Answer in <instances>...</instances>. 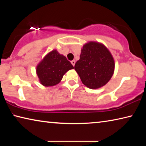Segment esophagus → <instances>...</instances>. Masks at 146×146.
Masks as SVG:
<instances>
[{
    "label": "esophagus",
    "instance_id": "obj_1",
    "mask_svg": "<svg viewBox=\"0 0 146 146\" xmlns=\"http://www.w3.org/2000/svg\"><path fill=\"white\" fill-rule=\"evenodd\" d=\"M71 63L72 64V65L73 66H75V60H72L71 62Z\"/></svg>",
    "mask_w": 146,
    "mask_h": 146
}]
</instances>
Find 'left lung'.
Listing matches in <instances>:
<instances>
[{
    "mask_svg": "<svg viewBox=\"0 0 146 146\" xmlns=\"http://www.w3.org/2000/svg\"><path fill=\"white\" fill-rule=\"evenodd\" d=\"M75 70L84 84L94 90L110 81L114 73L115 61L104 44L91 41L83 46Z\"/></svg>",
    "mask_w": 146,
    "mask_h": 146,
    "instance_id": "obj_1",
    "label": "left lung"
}]
</instances>
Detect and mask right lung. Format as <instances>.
Here are the masks:
<instances>
[{"label":"right lung","mask_w":146,"mask_h":146,"mask_svg":"<svg viewBox=\"0 0 146 146\" xmlns=\"http://www.w3.org/2000/svg\"><path fill=\"white\" fill-rule=\"evenodd\" d=\"M74 67L65 56L56 50L47 54L36 66V74L42 85L53 86L60 82L64 74Z\"/></svg>","instance_id":"1"}]
</instances>
